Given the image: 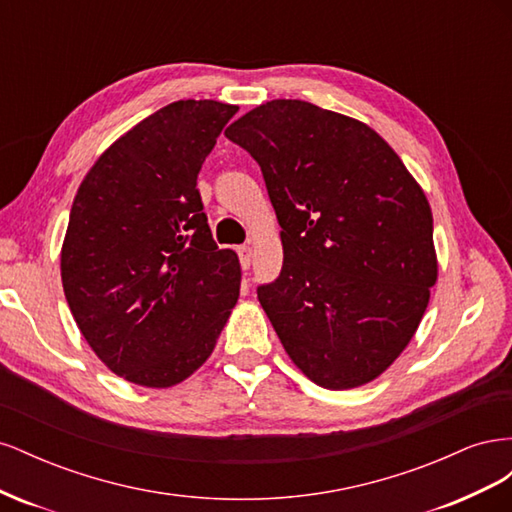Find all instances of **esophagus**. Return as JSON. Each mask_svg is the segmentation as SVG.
Returning <instances> with one entry per match:
<instances>
[{"label": "esophagus", "mask_w": 512, "mask_h": 512, "mask_svg": "<svg viewBox=\"0 0 512 512\" xmlns=\"http://www.w3.org/2000/svg\"><path fill=\"white\" fill-rule=\"evenodd\" d=\"M237 254H239V260H241V267L250 269V265H252V247L241 245V247H237Z\"/></svg>", "instance_id": "obj_1"}]
</instances>
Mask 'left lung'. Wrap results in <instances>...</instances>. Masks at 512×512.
I'll list each match as a JSON object with an SVG mask.
<instances>
[{
	"instance_id": "1",
	"label": "left lung",
	"mask_w": 512,
	"mask_h": 512,
	"mask_svg": "<svg viewBox=\"0 0 512 512\" xmlns=\"http://www.w3.org/2000/svg\"><path fill=\"white\" fill-rule=\"evenodd\" d=\"M260 164L284 265L258 301L290 361L346 391L406 350L438 280L429 200L367 123L271 100L224 132Z\"/></svg>"
}]
</instances>
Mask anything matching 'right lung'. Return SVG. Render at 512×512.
Segmentation results:
<instances>
[{
	"mask_svg": "<svg viewBox=\"0 0 512 512\" xmlns=\"http://www.w3.org/2000/svg\"><path fill=\"white\" fill-rule=\"evenodd\" d=\"M237 111L168 104L119 136L76 190L61 245L66 301L98 359L138 386L190 378L237 305L239 258L215 245L196 190Z\"/></svg>",
	"mask_w": 512,
	"mask_h": 512,
	"instance_id": "right-lung-1",
	"label": "right lung"
}]
</instances>
